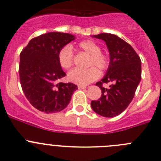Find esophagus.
<instances>
[{
  "mask_svg": "<svg viewBox=\"0 0 161 161\" xmlns=\"http://www.w3.org/2000/svg\"><path fill=\"white\" fill-rule=\"evenodd\" d=\"M78 88H79V89H86V88H87V86L78 85Z\"/></svg>",
  "mask_w": 161,
  "mask_h": 161,
  "instance_id": "1",
  "label": "esophagus"
}]
</instances>
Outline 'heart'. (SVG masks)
I'll return each instance as SVG.
<instances>
[{"label":"heart","instance_id":"heart-1","mask_svg":"<svg viewBox=\"0 0 161 161\" xmlns=\"http://www.w3.org/2000/svg\"><path fill=\"white\" fill-rule=\"evenodd\" d=\"M79 48L90 55L88 65L92 67L87 69H73L68 74V79L73 83L87 85L99 77V71L95 67H97L99 70L104 72L109 68V59L106 54L101 52L100 46L92 41L81 42L79 44ZM57 58L61 67L65 69H70L74 63V54L72 47L67 45L61 48Z\"/></svg>","mask_w":161,"mask_h":161}]
</instances>
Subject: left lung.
Here are the masks:
<instances>
[{"label":"left lung","mask_w":161,"mask_h":161,"mask_svg":"<svg viewBox=\"0 0 161 161\" xmlns=\"http://www.w3.org/2000/svg\"><path fill=\"white\" fill-rule=\"evenodd\" d=\"M95 38L106 42L110 62L106 75L96 85L102 90L101 97L92 100V109L100 116L113 117L123 113L133 100L141 79V60L131 45L116 35L102 33ZM111 83L109 89L102 86Z\"/></svg>","instance_id":"1"}]
</instances>
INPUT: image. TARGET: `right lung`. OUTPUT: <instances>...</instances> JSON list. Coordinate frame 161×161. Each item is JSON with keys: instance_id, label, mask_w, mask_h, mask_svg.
I'll return each mask as SVG.
<instances>
[{"instance_id": "obj_1", "label": "right lung", "mask_w": 161, "mask_h": 161, "mask_svg": "<svg viewBox=\"0 0 161 161\" xmlns=\"http://www.w3.org/2000/svg\"><path fill=\"white\" fill-rule=\"evenodd\" d=\"M75 39L70 34L48 32L32 38L20 54L19 77L25 96L45 113L65 109L77 86L58 80L66 74L58 62V51Z\"/></svg>"}]
</instances>
